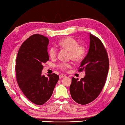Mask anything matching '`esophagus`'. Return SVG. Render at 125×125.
<instances>
[{"instance_id": "esophagus-1", "label": "esophagus", "mask_w": 125, "mask_h": 125, "mask_svg": "<svg viewBox=\"0 0 125 125\" xmlns=\"http://www.w3.org/2000/svg\"><path fill=\"white\" fill-rule=\"evenodd\" d=\"M59 77H60V78H64V77H65L66 76H65V74H62L60 75Z\"/></svg>"}]
</instances>
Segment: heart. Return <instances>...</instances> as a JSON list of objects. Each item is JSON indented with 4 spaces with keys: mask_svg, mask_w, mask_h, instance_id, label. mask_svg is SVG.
<instances>
[{
    "mask_svg": "<svg viewBox=\"0 0 125 125\" xmlns=\"http://www.w3.org/2000/svg\"><path fill=\"white\" fill-rule=\"evenodd\" d=\"M59 45L69 51V58L75 61H80L83 60L86 53V48L84 45H80L76 39L71 37L62 39L59 42ZM49 57L52 59L56 57L57 49L54 47H51L48 50ZM71 66V62H63L58 65V67L62 71H66Z\"/></svg>",
    "mask_w": 125,
    "mask_h": 125,
    "instance_id": "obj_1",
    "label": "heart"
}]
</instances>
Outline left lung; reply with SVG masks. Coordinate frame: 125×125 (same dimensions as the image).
I'll use <instances>...</instances> for the list:
<instances>
[{
  "mask_svg": "<svg viewBox=\"0 0 125 125\" xmlns=\"http://www.w3.org/2000/svg\"><path fill=\"white\" fill-rule=\"evenodd\" d=\"M88 54L79 66L78 71H85V76L80 80L72 79L70 93L77 103L86 105L97 98L104 85L109 71L107 53L101 41L91 33Z\"/></svg>",
  "mask_w": 125,
  "mask_h": 125,
  "instance_id": "1",
  "label": "left lung"
}]
</instances>
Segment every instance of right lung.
<instances>
[{
	"label": "right lung",
	"mask_w": 125,
	"mask_h": 125,
	"mask_svg": "<svg viewBox=\"0 0 125 125\" xmlns=\"http://www.w3.org/2000/svg\"><path fill=\"white\" fill-rule=\"evenodd\" d=\"M48 38L34 34L27 39L19 48L16 60V81L25 96L38 105L45 104L52 95L59 79L55 73L42 74V64L49 60Z\"/></svg>",
	"instance_id": "1"
}]
</instances>
